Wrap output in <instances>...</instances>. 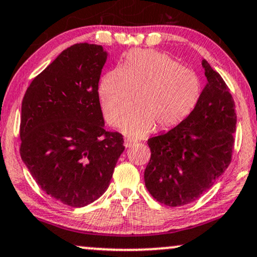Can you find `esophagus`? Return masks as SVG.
Segmentation results:
<instances>
[{
    "label": "esophagus",
    "instance_id": "1",
    "mask_svg": "<svg viewBox=\"0 0 257 257\" xmlns=\"http://www.w3.org/2000/svg\"><path fill=\"white\" fill-rule=\"evenodd\" d=\"M135 144H136V142L134 141V140H129V139L124 140V147H125V148H131V147H133V146H134Z\"/></svg>",
    "mask_w": 257,
    "mask_h": 257
}]
</instances>
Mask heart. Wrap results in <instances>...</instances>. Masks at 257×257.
Returning a JSON list of instances; mask_svg holds the SVG:
<instances>
[{"instance_id": "obj_1", "label": "heart", "mask_w": 257, "mask_h": 257, "mask_svg": "<svg viewBox=\"0 0 257 257\" xmlns=\"http://www.w3.org/2000/svg\"><path fill=\"white\" fill-rule=\"evenodd\" d=\"M200 78L167 54L151 50L128 53L121 67L100 79L98 95L109 124L121 125L135 95L137 108L123 122V133L142 138L157 125L167 131L192 113L201 97Z\"/></svg>"}]
</instances>
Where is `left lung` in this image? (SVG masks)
Wrapping results in <instances>:
<instances>
[{
	"mask_svg": "<svg viewBox=\"0 0 257 257\" xmlns=\"http://www.w3.org/2000/svg\"><path fill=\"white\" fill-rule=\"evenodd\" d=\"M207 83L196 109L167 133L148 140L145 184L159 203L181 206L203 196L231 162L235 102L223 78L201 60Z\"/></svg>",
	"mask_w": 257,
	"mask_h": 257,
	"instance_id": "8db88e82",
	"label": "left lung"
}]
</instances>
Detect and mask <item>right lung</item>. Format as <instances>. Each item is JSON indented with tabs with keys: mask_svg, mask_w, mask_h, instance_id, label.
Here are the masks:
<instances>
[{
	"mask_svg": "<svg viewBox=\"0 0 257 257\" xmlns=\"http://www.w3.org/2000/svg\"><path fill=\"white\" fill-rule=\"evenodd\" d=\"M106 58L100 45H73L34 78L22 99V161L41 190L65 205L98 199L124 151L123 136L105 132L100 109Z\"/></svg>",
	"mask_w": 257,
	"mask_h": 257,
	"instance_id": "right-lung-1",
	"label": "right lung"
}]
</instances>
